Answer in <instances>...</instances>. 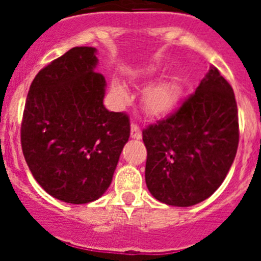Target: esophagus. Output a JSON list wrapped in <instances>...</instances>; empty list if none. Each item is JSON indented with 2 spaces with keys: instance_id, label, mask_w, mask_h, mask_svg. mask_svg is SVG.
Wrapping results in <instances>:
<instances>
[{
  "instance_id": "esophagus-1",
  "label": "esophagus",
  "mask_w": 261,
  "mask_h": 261,
  "mask_svg": "<svg viewBox=\"0 0 261 261\" xmlns=\"http://www.w3.org/2000/svg\"><path fill=\"white\" fill-rule=\"evenodd\" d=\"M141 136L142 135H141V129H140V126H138L136 123L130 124V137L140 140V138H141Z\"/></svg>"
}]
</instances>
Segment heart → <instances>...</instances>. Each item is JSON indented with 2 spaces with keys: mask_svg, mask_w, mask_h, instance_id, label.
<instances>
[{
  "mask_svg": "<svg viewBox=\"0 0 261 261\" xmlns=\"http://www.w3.org/2000/svg\"><path fill=\"white\" fill-rule=\"evenodd\" d=\"M112 91L119 98H125L126 90L123 85L114 84ZM177 100L176 86L171 82H159L144 94V107L150 115H162L171 110Z\"/></svg>",
  "mask_w": 261,
  "mask_h": 261,
  "instance_id": "obj_1",
  "label": "heart"
}]
</instances>
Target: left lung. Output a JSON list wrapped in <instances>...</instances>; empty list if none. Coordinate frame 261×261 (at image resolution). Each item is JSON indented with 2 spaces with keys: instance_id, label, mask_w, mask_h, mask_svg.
I'll use <instances>...</instances> for the list:
<instances>
[{
  "instance_id": "obj_1",
  "label": "left lung",
  "mask_w": 261,
  "mask_h": 261,
  "mask_svg": "<svg viewBox=\"0 0 261 261\" xmlns=\"http://www.w3.org/2000/svg\"><path fill=\"white\" fill-rule=\"evenodd\" d=\"M145 180L167 205L191 206L213 195L234 162L238 107L229 82L211 66L195 93L175 112L142 130Z\"/></svg>"
}]
</instances>
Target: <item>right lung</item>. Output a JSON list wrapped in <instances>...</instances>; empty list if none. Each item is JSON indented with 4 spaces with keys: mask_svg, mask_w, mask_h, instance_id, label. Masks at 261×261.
I'll list each match as a JSON object with an SVG mask.
<instances>
[{
    "mask_svg": "<svg viewBox=\"0 0 261 261\" xmlns=\"http://www.w3.org/2000/svg\"><path fill=\"white\" fill-rule=\"evenodd\" d=\"M96 49L74 47L39 71L27 94L20 144L32 176L69 204L98 200L130 136L129 116L103 105Z\"/></svg>",
    "mask_w": 261,
    "mask_h": 261,
    "instance_id": "right-lung-1",
    "label": "right lung"
}]
</instances>
